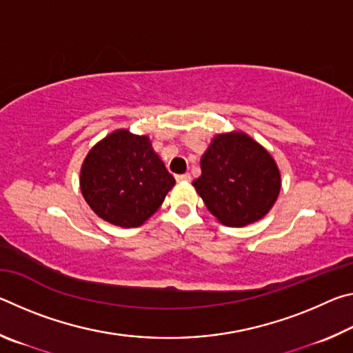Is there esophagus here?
Returning <instances> with one entry per match:
<instances>
[{"label":"esophagus","mask_w":353,"mask_h":353,"mask_svg":"<svg viewBox=\"0 0 353 353\" xmlns=\"http://www.w3.org/2000/svg\"><path fill=\"white\" fill-rule=\"evenodd\" d=\"M190 179H191V176L188 174V172H185V174H177L176 176V181L177 182H190Z\"/></svg>","instance_id":"1"}]
</instances>
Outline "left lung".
I'll use <instances>...</instances> for the list:
<instances>
[{"instance_id":"8db88e82","label":"left lung","mask_w":353,"mask_h":353,"mask_svg":"<svg viewBox=\"0 0 353 353\" xmlns=\"http://www.w3.org/2000/svg\"><path fill=\"white\" fill-rule=\"evenodd\" d=\"M201 170L194 188L224 225L255 223L279 198L282 181L276 160L244 132L214 137L202 155Z\"/></svg>"}]
</instances>
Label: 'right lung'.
<instances>
[{
	"label": "right lung",
	"mask_w": 353,
	"mask_h": 353,
	"mask_svg": "<svg viewBox=\"0 0 353 353\" xmlns=\"http://www.w3.org/2000/svg\"><path fill=\"white\" fill-rule=\"evenodd\" d=\"M79 183L83 199L99 218L113 225L139 227L159 210L176 181L149 137L118 129L87 154Z\"/></svg>",
	"instance_id": "obj_1"
}]
</instances>
